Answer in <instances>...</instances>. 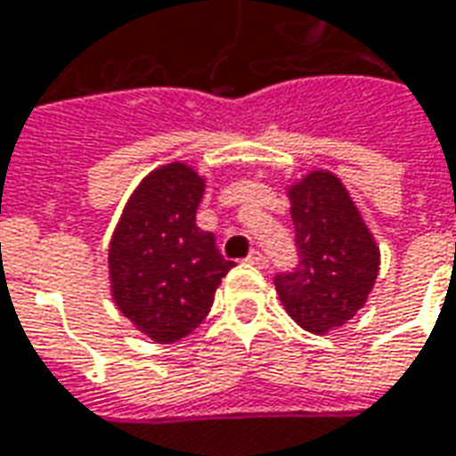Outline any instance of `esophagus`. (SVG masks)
I'll list each match as a JSON object with an SVG mask.
<instances>
[{"label": "esophagus", "instance_id": "obj_1", "mask_svg": "<svg viewBox=\"0 0 456 456\" xmlns=\"http://www.w3.org/2000/svg\"><path fill=\"white\" fill-rule=\"evenodd\" d=\"M247 261L251 264V266H256V268H266L268 266V256H266V254H261V251H251Z\"/></svg>", "mask_w": 456, "mask_h": 456}]
</instances>
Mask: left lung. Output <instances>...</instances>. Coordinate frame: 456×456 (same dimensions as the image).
I'll return each instance as SVG.
<instances>
[{"instance_id": "8db88e82", "label": "left lung", "mask_w": 456, "mask_h": 456, "mask_svg": "<svg viewBox=\"0 0 456 456\" xmlns=\"http://www.w3.org/2000/svg\"><path fill=\"white\" fill-rule=\"evenodd\" d=\"M288 198L300 264L276 276L278 297L303 330L327 335L363 307L381 251L335 173L310 170L288 188Z\"/></svg>"}]
</instances>
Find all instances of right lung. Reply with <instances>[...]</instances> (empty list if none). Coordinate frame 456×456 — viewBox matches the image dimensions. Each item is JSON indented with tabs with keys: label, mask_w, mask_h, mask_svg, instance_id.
<instances>
[{
	"label": "right lung",
	"mask_w": 456,
	"mask_h": 456,
	"mask_svg": "<svg viewBox=\"0 0 456 456\" xmlns=\"http://www.w3.org/2000/svg\"><path fill=\"white\" fill-rule=\"evenodd\" d=\"M205 178L188 163L151 170L131 192L110 241V281L121 315L153 342L188 337L208 317L234 264L195 224Z\"/></svg>",
	"instance_id": "add662e5"
}]
</instances>
